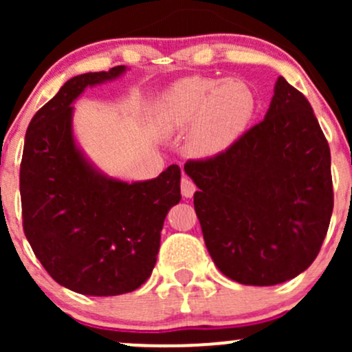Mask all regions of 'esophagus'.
<instances>
[{
  "instance_id": "1",
  "label": "esophagus",
  "mask_w": 352,
  "mask_h": 352,
  "mask_svg": "<svg viewBox=\"0 0 352 352\" xmlns=\"http://www.w3.org/2000/svg\"><path fill=\"white\" fill-rule=\"evenodd\" d=\"M180 188H182V195L185 197V199H192L193 193H195V184H193L192 180L187 179V177H184L180 182Z\"/></svg>"
}]
</instances>
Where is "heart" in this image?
Here are the masks:
<instances>
[{"mask_svg": "<svg viewBox=\"0 0 352 352\" xmlns=\"http://www.w3.org/2000/svg\"><path fill=\"white\" fill-rule=\"evenodd\" d=\"M254 114V96L240 80L188 78L160 100V122L167 132L188 131L197 157H215L236 142Z\"/></svg>", "mask_w": 352, "mask_h": 352, "instance_id": "b5f03b06", "label": "heart"}]
</instances>
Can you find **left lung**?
Listing matches in <instances>:
<instances>
[{"instance_id": "obj_1", "label": "left lung", "mask_w": 352, "mask_h": 352, "mask_svg": "<svg viewBox=\"0 0 352 352\" xmlns=\"http://www.w3.org/2000/svg\"><path fill=\"white\" fill-rule=\"evenodd\" d=\"M265 119L228 151L187 162L213 263L241 285L272 286L308 270L328 233V140L308 99L278 78Z\"/></svg>"}]
</instances>
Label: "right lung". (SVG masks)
<instances>
[{
	"label": "right lung",
	"mask_w": 352,
	"mask_h": 352,
	"mask_svg": "<svg viewBox=\"0 0 352 352\" xmlns=\"http://www.w3.org/2000/svg\"><path fill=\"white\" fill-rule=\"evenodd\" d=\"M125 72L117 66L74 76L36 112L24 137V235L52 280L87 296L131 293L151 276L164 220L182 199L179 165L125 182L100 170L76 140L72 104Z\"/></svg>",
	"instance_id": "1"
}]
</instances>
